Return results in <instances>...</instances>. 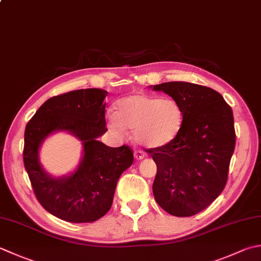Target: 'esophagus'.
<instances>
[{
  "instance_id": "34e87169",
  "label": "esophagus",
  "mask_w": 261,
  "mask_h": 261,
  "mask_svg": "<svg viewBox=\"0 0 261 261\" xmlns=\"http://www.w3.org/2000/svg\"><path fill=\"white\" fill-rule=\"evenodd\" d=\"M144 157H145V152L142 151V150H136L135 151V158H136L137 161H140Z\"/></svg>"
}]
</instances>
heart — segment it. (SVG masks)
Masks as SVG:
<instances>
[{
	"label": "heart",
	"instance_id": "b5f03b06",
	"mask_svg": "<svg viewBox=\"0 0 261 261\" xmlns=\"http://www.w3.org/2000/svg\"><path fill=\"white\" fill-rule=\"evenodd\" d=\"M185 120L181 105L173 98L137 94L122 98L116 112H110L106 122L116 136L134 130L141 146L157 148L170 144L180 134Z\"/></svg>",
	"mask_w": 261,
	"mask_h": 261
}]
</instances>
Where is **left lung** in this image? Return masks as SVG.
I'll list each match as a JSON object with an SVG mask.
<instances>
[{
	"label": "left lung",
	"instance_id": "obj_1",
	"mask_svg": "<svg viewBox=\"0 0 261 261\" xmlns=\"http://www.w3.org/2000/svg\"><path fill=\"white\" fill-rule=\"evenodd\" d=\"M154 89L175 99L185 120L174 140L147 150L157 165L152 192L171 215H196L226 186L236 147L233 112L221 94L201 85L171 81Z\"/></svg>",
	"mask_w": 261,
	"mask_h": 261
}]
</instances>
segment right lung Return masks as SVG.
Listing matches in <instances>:
<instances>
[{"label": "right lung", "mask_w": 261, "mask_h": 261, "mask_svg": "<svg viewBox=\"0 0 261 261\" xmlns=\"http://www.w3.org/2000/svg\"><path fill=\"white\" fill-rule=\"evenodd\" d=\"M98 88L50 97L24 130L23 165L36 198L46 211L71 223L95 222L110 211L117 180L134 163V150L112 148L97 140L107 131L105 97ZM66 129L84 144V158L70 177L50 178L39 165L38 148L49 133Z\"/></svg>", "instance_id": "add662e5"}]
</instances>
